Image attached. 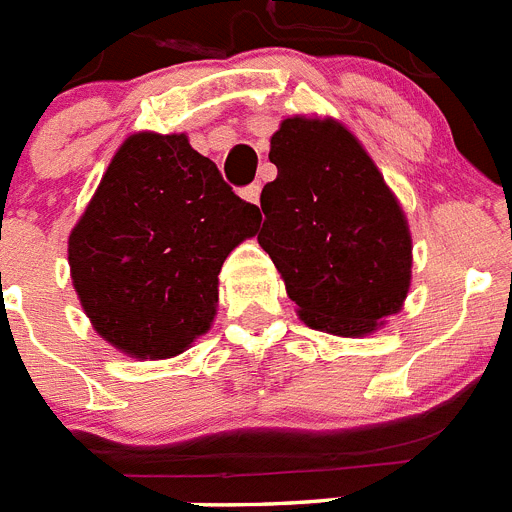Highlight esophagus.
<instances>
[{"label": "esophagus", "instance_id": "1", "mask_svg": "<svg viewBox=\"0 0 512 512\" xmlns=\"http://www.w3.org/2000/svg\"><path fill=\"white\" fill-rule=\"evenodd\" d=\"M241 197H243V200H246V202H253V205H259L261 184H248V187L241 192Z\"/></svg>", "mask_w": 512, "mask_h": 512}]
</instances>
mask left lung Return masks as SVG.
<instances>
[{"label":"left lung","mask_w":512,"mask_h":512,"mask_svg":"<svg viewBox=\"0 0 512 512\" xmlns=\"http://www.w3.org/2000/svg\"><path fill=\"white\" fill-rule=\"evenodd\" d=\"M277 179L261 192L259 243L310 328L366 336L410 289L413 241L400 202L341 122L287 117L271 135Z\"/></svg>","instance_id":"obj_1"}]
</instances>
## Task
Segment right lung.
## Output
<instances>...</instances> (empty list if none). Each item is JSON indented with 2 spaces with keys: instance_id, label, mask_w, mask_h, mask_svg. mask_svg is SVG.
<instances>
[{
  "instance_id": "1",
  "label": "right lung",
  "mask_w": 512,
  "mask_h": 512,
  "mask_svg": "<svg viewBox=\"0 0 512 512\" xmlns=\"http://www.w3.org/2000/svg\"><path fill=\"white\" fill-rule=\"evenodd\" d=\"M259 225L187 135H130L69 235L81 307L122 354H182L210 330L220 266Z\"/></svg>"
}]
</instances>
